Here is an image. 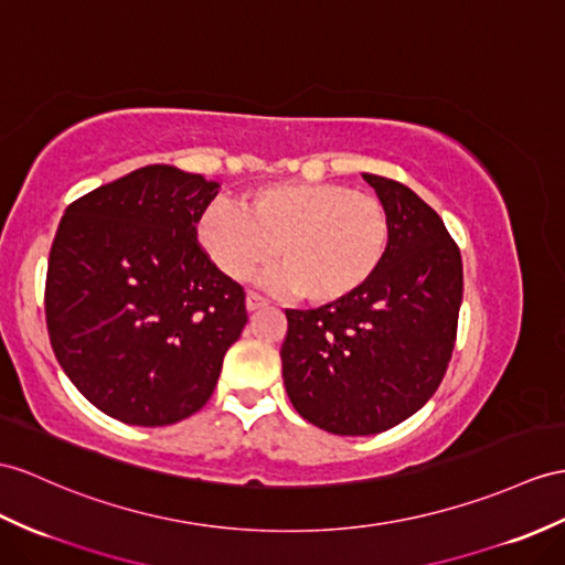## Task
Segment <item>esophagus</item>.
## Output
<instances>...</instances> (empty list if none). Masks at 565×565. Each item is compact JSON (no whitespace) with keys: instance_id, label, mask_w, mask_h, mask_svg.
Segmentation results:
<instances>
[{"instance_id":"obj_1","label":"esophagus","mask_w":565,"mask_h":565,"mask_svg":"<svg viewBox=\"0 0 565 565\" xmlns=\"http://www.w3.org/2000/svg\"><path fill=\"white\" fill-rule=\"evenodd\" d=\"M264 307H268V299H266V297H260V295H256V292L246 295V309L256 311V309H264Z\"/></svg>"}]
</instances>
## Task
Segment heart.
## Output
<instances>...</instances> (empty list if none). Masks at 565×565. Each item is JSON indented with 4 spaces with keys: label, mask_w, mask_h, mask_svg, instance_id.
Wrapping results in <instances>:
<instances>
[{
    "label": "heart",
    "mask_w": 565,
    "mask_h": 565,
    "mask_svg": "<svg viewBox=\"0 0 565 565\" xmlns=\"http://www.w3.org/2000/svg\"><path fill=\"white\" fill-rule=\"evenodd\" d=\"M242 209L213 203L199 220V242L232 280L278 252L266 285L316 307L360 292L391 246V220L374 196L328 182H275L244 194Z\"/></svg>",
    "instance_id": "b5f03b06"
}]
</instances>
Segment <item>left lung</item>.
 I'll return each mask as SVG.
<instances>
[{"mask_svg":"<svg viewBox=\"0 0 565 565\" xmlns=\"http://www.w3.org/2000/svg\"><path fill=\"white\" fill-rule=\"evenodd\" d=\"M362 177L388 213V254L352 297L287 309L280 350L295 409L338 436L381 434L429 401L456 348L462 301V258L444 220L395 179Z\"/></svg>","mask_w":565,"mask_h":565,"instance_id":"1","label":"left lung"}]
</instances>
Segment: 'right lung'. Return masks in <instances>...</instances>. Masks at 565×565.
Segmentation results:
<instances>
[{"instance_id": "1", "label": "right lung", "mask_w": 565, "mask_h": 565, "mask_svg": "<svg viewBox=\"0 0 565 565\" xmlns=\"http://www.w3.org/2000/svg\"><path fill=\"white\" fill-rule=\"evenodd\" d=\"M217 184L148 164L76 199L54 235L45 319L68 381L105 415L168 426L215 391L244 287L196 239Z\"/></svg>"}]
</instances>
